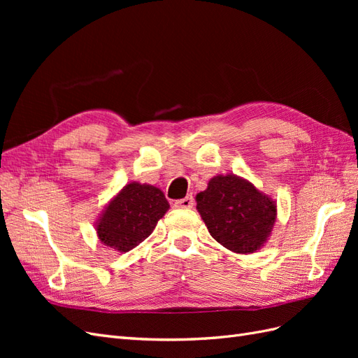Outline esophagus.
Segmentation results:
<instances>
[{"instance_id":"1","label":"esophagus","mask_w":358,"mask_h":358,"mask_svg":"<svg viewBox=\"0 0 358 358\" xmlns=\"http://www.w3.org/2000/svg\"><path fill=\"white\" fill-rule=\"evenodd\" d=\"M175 206H176V208L189 209V208H192V206H194V199H192V196H187L185 199L176 200V201H175Z\"/></svg>"}]
</instances>
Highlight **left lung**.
Masks as SVG:
<instances>
[{"label": "left lung", "instance_id": "8db88e82", "mask_svg": "<svg viewBox=\"0 0 358 358\" xmlns=\"http://www.w3.org/2000/svg\"><path fill=\"white\" fill-rule=\"evenodd\" d=\"M196 201L210 236L237 254L257 251L276 220L275 203L234 175L215 176Z\"/></svg>", "mask_w": 358, "mask_h": 358}]
</instances>
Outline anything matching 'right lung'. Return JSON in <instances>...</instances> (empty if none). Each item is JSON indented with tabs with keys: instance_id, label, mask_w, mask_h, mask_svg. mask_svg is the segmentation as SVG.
I'll list each match as a JSON object with an SVG mask.
<instances>
[{
	"instance_id": "1",
	"label": "right lung",
	"mask_w": 358,
	"mask_h": 358,
	"mask_svg": "<svg viewBox=\"0 0 358 358\" xmlns=\"http://www.w3.org/2000/svg\"><path fill=\"white\" fill-rule=\"evenodd\" d=\"M169 208L158 188L128 183L106 208L96 233L104 245L127 252L150 236Z\"/></svg>"
}]
</instances>
